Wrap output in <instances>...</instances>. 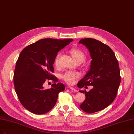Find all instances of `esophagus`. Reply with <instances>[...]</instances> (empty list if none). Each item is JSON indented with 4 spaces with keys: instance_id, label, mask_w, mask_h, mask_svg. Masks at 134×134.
I'll list each match as a JSON object with an SVG mask.
<instances>
[{
    "instance_id": "obj_1",
    "label": "esophagus",
    "mask_w": 134,
    "mask_h": 134,
    "mask_svg": "<svg viewBox=\"0 0 134 134\" xmlns=\"http://www.w3.org/2000/svg\"><path fill=\"white\" fill-rule=\"evenodd\" d=\"M69 88H70L71 90H72V91H74V92H78V91L76 88H74L72 87H69Z\"/></svg>"
}]
</instances>
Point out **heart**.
I'll return each instance as SVG.
<instances>
[{
    "instance_id": "1",
    "label": "heart",
    "mask_w": 134,
    "mask_h": 134,
    "mask_svg": "<svg viewBox=\"0 0 134 134\" xmlns=\"http://www.w3.org/2000/svg\"><path fill=\"white\" fill-rule=\"evenodd\" d=\"M70 54L72 58L76 63L82 62L85 59V55L83 52L78 48H73L69 51ZM62 53H58L56 55L54 59V64L55 65H58L59 60L61 57ZM80 76V74L78 72L72 71H66L63 73L61 75V78L68 84H73L75 80L78 79Z\"/></svg>"
}]
</instances>
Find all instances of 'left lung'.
Listing matches in <instances>:
<instances>
[{"label":"left lung","mask_w":134,"mask_h":134,"mask_svg":"<svg viewBox=\"0 0 134 134\" xmlns=\"http://www.w3.org/2000/svg\"><path fill=\"white\" fill-rule=\"evenodd\" d=\"M88 49L91 58L90 69L80 80V88L92 86L88 92L79 91L85 94L86 99L80 107L87 113L103 110L115 99L121 79L119 64L110 48L98 40L83 38L79 42Z\"/></svg>","instance_id":"obj_1"}]
</instances>
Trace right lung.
Listing matches in <instances>:
<instances>
[{"mask_svg": "<svg viewBox=\"0 0 134 134\" xmlns=\"http://www.w3.org/2000/svg\"><path fill=\"white\" fill-rule=\"evenodd\" d=\"M72 39L44 38L25 47L21 52L14 74L15 90L21 103L31 113L43 114L56 104L58 93L65 90L60 82L53 83L45 90L46 79L54 82L58 80L51 74L58 52L68 45Z\"/></svg>", "mask_w": 134, "mask_h": 134, "instance_id": "right-lung-1", "label": "right lung"}]
</instances>
